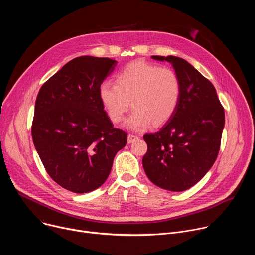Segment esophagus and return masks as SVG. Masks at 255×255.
Here are the masks:
<instances>
[{
  "label": "esophagus",
  "instance_id": "obj_1",
  "mask_svg": "<svg viewBox=\"0 0 255 255\" xmlns=\"http://www.w3.org/2000/svg\"><path fill=\"white\" fill-rule=\"evenodd\" d=\"M138 137L136 135H133V134H129L128 135V138H127V141L128 143H133L135 140H137Z\"/></svg>",
  "mask_w": 255,
  "mask_h": 255
}]
</instances>
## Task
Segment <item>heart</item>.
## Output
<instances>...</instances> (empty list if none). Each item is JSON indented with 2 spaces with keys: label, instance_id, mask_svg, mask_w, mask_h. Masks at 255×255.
<instances>
[{
  "label": "heart",
  "instance_id": "heart-1",
  "mask_svg": "<svg viewBox=\"0 0 255 255\" xmlns=\"http://www.w3.org/2000/svg\"><path fill=\"white\" fill-rule=\"evenodd\" d=\"M180 97V79L172 68L143 61H133L121 69L115 85L103 82L99 87L100 101L114 123L123 120L131 101L134 110L126 121L131 130L166 123L176 112Z\"/></svg>",
  "mask_w": 255,
  "mask_h": 255
}]
</instances>
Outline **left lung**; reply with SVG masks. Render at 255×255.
Segmentation results:
<instances>
[{
    "instance_id": "obj_1",
    "label": "left lung",
    "mask_w": 255,
    "mask_h": 255,
    "mask_svg": "<svg viewBox=\"0 0 255 255\" xmlns=\"http://www.w3.org/2000/svg\"><path fill=\"white\" fill-rule=\"evenodd\" d=\"M171 63L181 83V97L174 115L155 133L145 134L147 152L142 163L157 187L183 192L210 170L220 149L225 124L224 109L212 83L187 60L152 56Z\"/></svg>"
}]
</instances>
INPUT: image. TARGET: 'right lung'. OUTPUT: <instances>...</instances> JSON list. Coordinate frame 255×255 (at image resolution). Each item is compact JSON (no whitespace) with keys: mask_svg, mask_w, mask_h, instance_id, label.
Returning a JSON list of instances; mask_svg holds the SVG:
<instances>
[{"mask_svg":"<svg viewBox=\"0 0 255 255\" xmlns=\"http://www.w3.org/2000/svg\"><path fill=\"white\" fill-rule=\"evenodd\" d=\"M117 64L108 57L68 61L41 87L35 102L32 138L47 173L77 194L101 187L127 134L113 127L99 87Z\"/></svg>","mask_w":255,"mask_h":255,"instance_id":"1","label":"right lung"}]
</instances>
